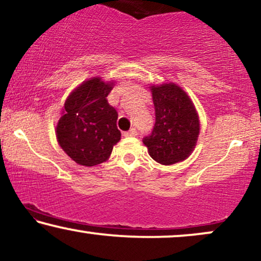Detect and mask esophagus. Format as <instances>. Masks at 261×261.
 Segmentation results:
<instances>
[{
    "instance_id": "esophagus-1",
    "label": "esophagus",
    "mask_w": 261,
    "mask_h": 261,
    "mask_svg": "<svg viewBox=\"0 0 261 261\" xmlns=\"http://www.w3.org/2000/svg\"><path fill=\"white\" fill-rule=\"evenodd\" d=\"M124 136L125 137H135V136H137L136 128H131V130H128V131H126V133H124Z\"/></svg>"
}]
</instances>
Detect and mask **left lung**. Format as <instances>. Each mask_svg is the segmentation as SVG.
<instances>
[{
  "mask_svg": "<svg viewBox=\"0 0 261 261\" xmlns=\"http://www.w3.org/2000/svg\"><path fill=\"white\" fill-rule=\"evenodd\" d=\"M155 125L150 136L143 138L151 159L173 165L188 159L200 135L199 114L189 95L177 84H151Z\"/></svg>",
  "mask_w": 261,
  "mask_h": 261,
  "instance_id": "8db88e82",
  "label": "left lung"
}]
</instances>
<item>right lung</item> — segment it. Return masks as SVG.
Here are the masks:
<instances>
[{
	"mask_svg": "<svg viewBox=\"0 0 261 261\" xmlns=\"http://www.w3.org/2000/svg\"><path fill=\"white\" fill-rule=\"evenodd\" d=\"M113 85L114 81L92 77L66 98L55 135L65 153L79 165L90 167L105 163L120 141L118 112L106 98Z\"/></svg>",
	"mask_w": 261,
	"mask_h": 261,
	"instance_id": "add662e5",
	"label": "right lung"
}]
</instances>
